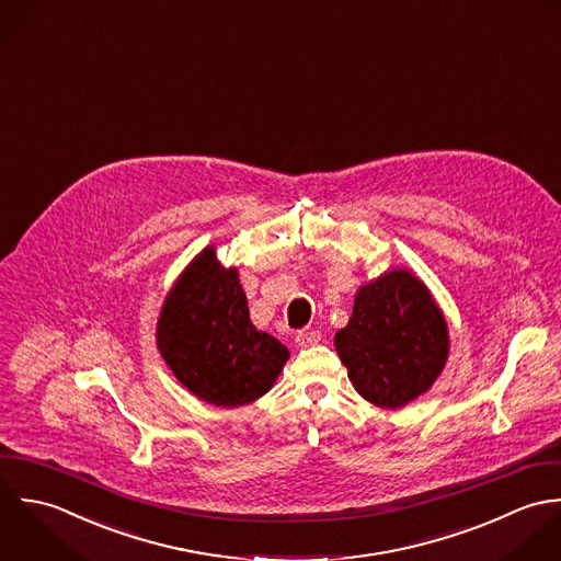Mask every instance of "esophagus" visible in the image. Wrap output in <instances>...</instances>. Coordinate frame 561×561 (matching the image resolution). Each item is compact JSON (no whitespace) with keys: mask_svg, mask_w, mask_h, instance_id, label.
<instances>
[{"mask_svg":"<svg viewBox=\"0 0 561 561\" xmlns=\"http://www.w3.org/2000/svg\"><path fill=\"white\" fill-rule=\"evenodd\" d=\"M295 342H297V346H301V348H308V346H314V344H319L321 342V332H317V330H304V332H299L297 337H295Z\"/></svg>","mask_w":561,"mask_h":561,"instance_id":"34e87169","label":"esophagus"}]
</instances>
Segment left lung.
<instances>
[{
    "label": "left lung",
    "mask_w": 561,
    "mask_h": 561,
    "mask_svg": "<svg viewBox=\"0 0 561 561\" xmlns=\"http://www.w3.org/2000/svg\"><path fill=\"white\" fill-rule=\"evenodd\" d=\"M334 344L357 394L377 408L397 410L443 375L450 337L427 284L401 266L357 288L353 314Z\"/></svg>",
    "instance_id": "8db88e82"
}]
</instances>
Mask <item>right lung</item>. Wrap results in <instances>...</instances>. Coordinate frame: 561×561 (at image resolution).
<instances>
[{"instance_id": "right-lung-1", "label": "right lung", "mask_w": 561, "mask_h": 561, "mask_svg": "<svg viewBox=\"0 0 561 561\" xmlns=\"http://www.w3.org/2000/svg\"><path fill=\"white\" fill-rule=\"evenodd\" d=\"M156 344L175 379L217 408H240L266 394L290 351L249 319L236 266L208 244L178 275L160 308Z\"/></svg>"}]
</instances>
